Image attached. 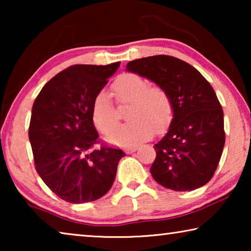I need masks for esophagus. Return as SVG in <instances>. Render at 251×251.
Returning a JSON list of instances; mask_svg holds the SVG:
<instances>
[{
	"instance_id": "1",
	"label": "esophagus",
	"mask_w": 251,
	"mask_h": 251,
	"mask_svg": "<svg viewBox=\"0 0 251 251\" xmlns=\"http://www.w3.org/2000/svg\"><path fill=\"white\" fill-rule=\"evenodd\" d=\"M137 148H138L137 145H131V146H129V147H127L125 151H126V152H133V151H137Z\"/></svg>"
}]
</instances>
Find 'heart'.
<instances>
[{"label":"heart","instance_id":"heart-1","mask_svg":"<svg viewBox=\"0 0 251 251\" xmlns=\"http://www.w3.org/2000/svg\"><path fill=\"white\" fill-rule=\"evenodd\" d=\"M118 104H130L127 110L129 121L118 126V115L106 92L97 93L92 107V118L100 133L108 134L107 139L121 146H130L145 141L152 134L164 130L169 125L173 114V100L169 93L160 85H148L142 76L125 73L118 76L112 85Z\"/></svg>","mask_w":251,"mask_h":251}]
</instances>
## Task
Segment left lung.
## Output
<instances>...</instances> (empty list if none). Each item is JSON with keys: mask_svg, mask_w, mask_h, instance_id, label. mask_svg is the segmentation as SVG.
Instances as JSON below:
<instances>
[{"mask_svg": "<svg viewBox=\"0 0 251 251\" xmlns=\"http://www.w3.org/2000/svg\"><path fill=\"white\" fill-rule=\"evenodd\" d=\"M126 69L163 86L173 100L171 126L154 145L151 176L176 192L206 185L217 169L226 138L214 88L194 66L169 55L134 59Z\"/></svg>", "mask_w": 251, "mask_h": 251, "instance_id": "8db88e82", "label": "left lung"}]
</instances>
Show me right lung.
<instances>
[{"label": "right lung", "mask_w": 251, "mask_h": 251, "mask_svg": "<svg viewBox=\"0 0 251 251\" xmlns=\"http://www.w3.org/2000/svg\"><path fill=\"white\" fill-rule=\"evenodd\" d=\"M76 64L59 72L33 104L28 138L35 169L46 186L72 203L94 201L112 187L120 148L100 143L92 107L120 66ZM100 145L99 149H95Z\"/></svg>", "instance_id": "obj_1"}]
</instances>
